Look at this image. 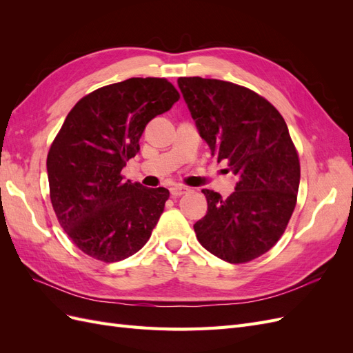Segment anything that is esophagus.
Here are the masks:
<instances>
[{
    "label": "esophagus",
    "instance_id": "esophagus-1",
    "mask_svg": "<svg viewBox=\"0 0 353 353\" xmlns=\"http://www.w3.org/2000/svg\"><path fill=\"white\" fill-rule=\"evenodd\" d=\"M190 188L188 187H185V185H172L169 188V191H170V196L172 197H178V196H183V194H185L187 191H188Z\"/></svg>",
    "mask_w": 353,
    "mask_h": 353
}]
</instances>
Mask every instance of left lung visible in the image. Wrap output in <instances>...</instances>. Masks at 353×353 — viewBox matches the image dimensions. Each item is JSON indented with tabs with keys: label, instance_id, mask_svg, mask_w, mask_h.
I'll use <instances>...</instances> for the list:
<instances>
[{
	"label": "left lung",
	"instance_id": "obj_1",
	"mask_svg": "<svg viewBox=\"0 0 353 353\" xmlns=\"http://www.w3.org/2000/svg\"><path fill=\"white\" fill-rule=\"evenodd\" d=\"M197 131L218 162L239 178L227 199L201 190L208 212L194 223L200 244L216 258L243 263L280 240L296 206L301 165L288 128L274 105L232 82L179 78Z\"/></svg>",
	"mask_w": 353,
	"mask_h": 353
}]
</instances>
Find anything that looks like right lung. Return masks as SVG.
Masks as SVG:
<instances>
[{
  "instance_id": "1",
  "label": "right lung",
  "mask_w": 353,
  "mask_h": 353,
  "mask_svg": "<svg viewBox=\"0 0 353 353\" xmlns=\"http://www.w3.org/2000/svg\"><path fill=\"white\" fill-rule=\"evenodd\" d=\"M179 94L163 78H130L85 95L69 112L47 157L50 197L61 228L85 254L130 258L150 239L169 191L125 181L145 125Z\"/></svg>"
}]
</instances>
